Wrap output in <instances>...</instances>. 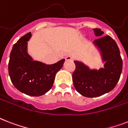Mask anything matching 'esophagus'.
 Wrapping results in <instances>:
<instances>
[{"label":"esophagus","mask_w":128,"mask_h":128,"mask_svg":"<svg viewBox=\"0 0 128 128\" xmlns=\"http://www.w3.org/2000/svg\"><path fill=\"white\" fill-rule=\"evenodd\" d=\"M72 60V57L71 56H68L66 57V60Z\"/></svg>","instance_id":"obj_1"}]
</instances>
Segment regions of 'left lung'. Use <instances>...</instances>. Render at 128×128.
I'll use <instances>...</instances> for the list:
<instances>
[{"instance_id": "obj_1", "label": "left lung", "mask_w": 128, "mask_h": 128, "mask_svg": "<svg viewBox=\"0 0 128 128\" xmlns=\"http://www.w3.org/2000/svg\"><path fill=\"white\" fill-rule=\"evenodd\" d=\"M98 37L94 42L101 50L103 60L106 61L104 68L91 70L81 62L74 61L76 69L72 80L76 91L89 98L101 96L116 87L122 71V59L116 41L109 35L102 36L100 29H93Z\"/></svg>"}]
</instances>
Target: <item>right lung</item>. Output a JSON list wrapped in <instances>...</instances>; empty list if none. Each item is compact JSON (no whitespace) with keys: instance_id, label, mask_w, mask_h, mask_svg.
<instances>
[{"instance_id":"right-lung-1","label":"right lung","mask_w":128,"mask_h":128,"mask_svg":"<svg viewBox=\"0 0 128 128\" xmlns=\"http://www.w3.org/2000/svg\"><path fill=\"white\" fill-rule=\"evenodd\" d=\"M30 37L31 32L14 44L8 62V73L18 90L28 95L39 96L51 89L55 75L62 68L65 60L50 65L33 60L27 53V42Z\"/></svg>"}]
</instances>
